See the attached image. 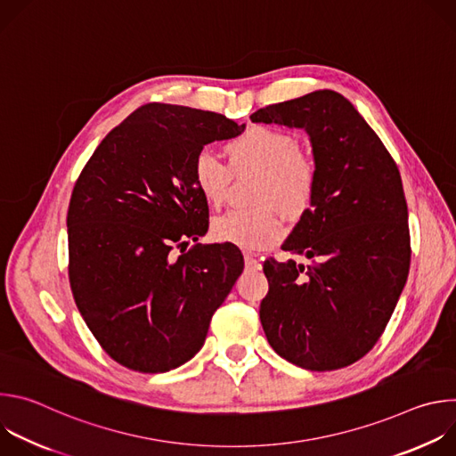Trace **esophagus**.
Segmentation results:
<instances>
[{
	"label": "esophagus",
	"mask_w": 456,
	"mask_h": 456,
	"mask_svg": "<svg viewBox=\"0 0 456 456\" xmlns=\"http://www.w3.org/2000/svg\"><path fill=\"white\" fill-rule=\"evenodd\" d=\"M243 259H245V267H247V269L257 271L259 267H262V264H259V259H256L252 254H245Z\"/></svg>",
	"instance_id": "obj_1"
}]
</instances>
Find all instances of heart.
Instances as JSON below:
<instances>
[{
  "label": "heart",
  "mask_w": 456,
  "mask_h": 456,
  "mask_svg": "<svg viewBox=\"0 0 456 456\" xmlns=\"http://www.w3.org/2000/svg\"><path fill=\"white\" fill-rule=\"evenodd\" d=\"M229 166L209 150L192 159L191 178L209 208H220L234 176L259 173L250 209H234L213 220L211 234L216 241L243 250H262L285 234L283 211L297 220L306 215L319 189L315 160L299 150L296 135L273 126H250L225 146Z\"/></svg>",
  "instance_id": "heart-1"
}]
</instances>
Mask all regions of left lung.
<instances>
[{
  "instance_id": "obj_1",
  "label": "left lung",
  "mask_w": 456,
  "mask_h": 456,
  "mask_svg": "<svg viewBox=\"0 0 456 456\" xmlns=\"http://www.w3.org/2000/svg\"><path fill=\"white\" fill-rule=\"evenodd\" d=\"M250 120L305 127L319 169L314 206L283 243L312 264H264L265 336L278 355L305 370L350 366L382 336L410 273L399 167L352 102L332 90L269 104Z\"/></svg>"
}]
</instances>
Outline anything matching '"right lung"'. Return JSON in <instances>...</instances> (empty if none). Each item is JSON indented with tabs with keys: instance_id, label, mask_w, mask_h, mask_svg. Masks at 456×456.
Wrapping results in <instances>:
<instances>
[{
	"instance_id": "add662e5",
	"label": "right lung",
	"mask_w": 456,
	"mask_h": 456,
	"mask_svg": "<svg viewBox=\"0 0 456 456\" xmlns=\"http://www.w3.org/2000/svg\"><path fill=\"white\" fill-rule=\"evenodd\" d=\"M243 127L215 111L144 104L104 137L74 185L72 294L101 348L127 370L164 373L194 357L243 271L234 245L185 250L209 229L192 159Z\"/></svg>"
}]
</instances>
